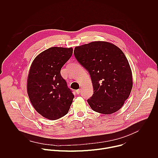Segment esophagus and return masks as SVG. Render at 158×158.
Returning a JSON list of instances; mask_svg holds the SVG:
<instances>
[{"instance_id":"obj_1","label":"esophagus","mask_w":158,"mask_h":158,"mask_svg":"<svg viewBox=\"0 0 158 158\" xmlns=\"http://www.w3.org/2000/svg\"><path fill=\"white\" fill-rule=\"evenodd\" d=\"M81 91H82V89H77V91H76V93H77V94H80L81 93Z\"/></svg>"}]
</instances>
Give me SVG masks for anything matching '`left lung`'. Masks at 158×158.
<instances>
[{"instance_id": "1", "label": "left lung", "mask_w": 158, "mask_h": 158, "mask_svg": "<svg viewBox=\"0 0 158 158\" xmlns=\"http://www.w3.org/2000/svg\"><path fill=\"white\" fill-rule=\"evenodd\" d=\"M74 56L91 76L94 94L91 109L110 114L119 110L132 87V72L123 52L107 42L95 41L76 47Z\"/></svg>"}]
</instances>
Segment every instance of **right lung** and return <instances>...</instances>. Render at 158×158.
Wrapping results in <instances>:
<instances>
[{
  "label": "right lung",
  "mask_w": 158,
  "mask_h": 158,
  "mask_svg": "<svg viewBox=\"0 0 158 158\" xmlns=\"http://www.w3.org/2000/svg\"><path fill=\"white\" fill-rule=\"evenodd\" d=\"M73 48L52 47L33 60L28 78L27 93L36 111L50 120L68 112L74 95L60 75L62 66L72 56Z\"/></svg>",
  "instance_id": "1"
}]
</instances>
